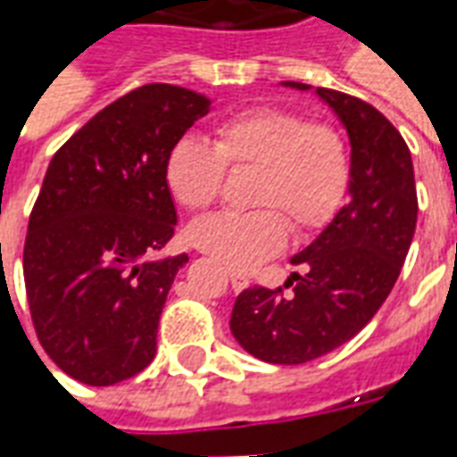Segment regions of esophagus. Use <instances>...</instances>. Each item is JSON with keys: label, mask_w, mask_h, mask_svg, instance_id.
I'll use <instances>...</instances> for the list:
<instances>
[{"label": "esophagus", "mask_w": 457, "mask_h": 457, "mask_svg": "<svg viewBox=\"0 0 457 457\" xmlns=\"http://www.w3.org/2000/svg\"><path fill=\"white\" fill-rule=\"evenodd\" d=\"M229 281H232L235 291H242V288L249 287V277L247 274H239V271H229Z\"/></svg>", "instance_id": "34e87169"}]
</instances>
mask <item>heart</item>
<instances>
[{"label": "heart", "mask_w": 457, "mask_h": 457, "mask_svg": "<svg viewBox=\"0 0 457 457\" xmlns=\"http://www.w3.org/2000/svg\"><path fill=\"white\" fill-rule=\"evenodd\" d=\"M229 169H254L249 212L198 220L190 239L220 264L249 271L284 247L288 228L311 235L330 222L350 186V154L330 124H308L281 107H254L218 127V144L200 137L176 141L166 161L173 198L188 210L210 208Z\"/></svg>", "instance_id": "obj_1"}]
</instances>
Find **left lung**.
<instances>
[{
    "mask_svg": "<svg viewBox=\"0 0 457 457\" xmlns=\"http://www.w3.org/2000/svg\"><path fill=\"white\" fill-rule=\"evenodd\" d=\"M284 87L313 90L287 80ZM350 139L347 205L306 249L284 288H245L229 330L249 354L271 364H303L333 353L362 330L399 278L416 229V183L402 134L353 95L316 87Z\"/></svg>",
    "mask_w": 457,
    "mask_h": 457,
    "instance_id": "8db88e82",
    "label": "left lung"
}]
</instances>
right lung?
Returning a JSON list of instances; mask_svg holds the SVG:
<instances>
[{"mask_svg": "<svg viewBox=\"0 0 457 457\" xmlns=\"http://www.w3.org/2000/svg\"><path fill=\"white\" fill-rule=\"evenodd\" d=\"M210 97L154 83L124 95L48 163L24 245L36 336L65 374L110 386L156 354L159 318L188 254L156 257L176 232L166 161Z\"/></svg>", "mask_w": 457, "mask_h": 457, "instance_id": "add662e5", "label": "right lung"}]
</instances>
